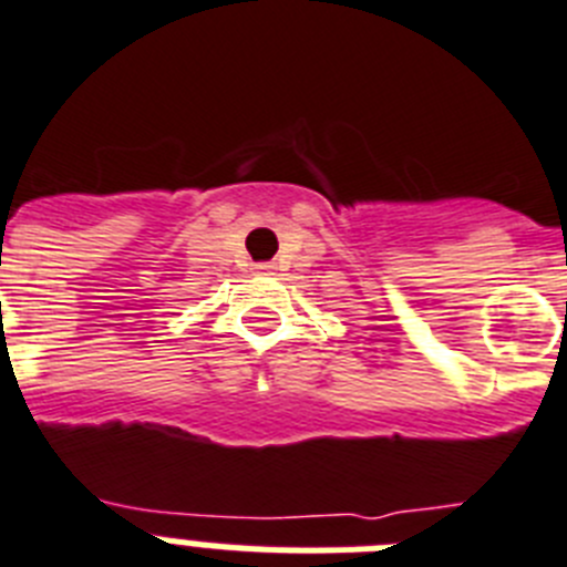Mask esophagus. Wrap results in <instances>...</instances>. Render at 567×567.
Here are the masks:
<instances>
[{"instance_id": "esophagus-1", "label": "esophagus", "mask_w": 567, "mask_h": 567, "mask_svg": "<svg viewBox=\"0 0 567 567\" xmlns=\"http://www.w3.org/2000/svg\"><path fill=\"white\" fill-rule=\"evenodd\" d=\"M268 268H271V265H259V271H268Z\"/></svg>"}]
</instances>
